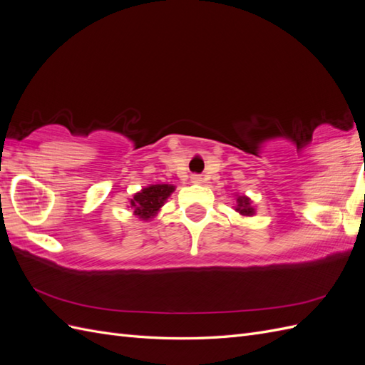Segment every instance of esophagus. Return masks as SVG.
Here are the masks:
<instances>
[{"mask_svg":"<svg viewBox=\"0 0 365 365\" xmlns=\"http://www.w3.org/2000/svg\"><path fill=\"white\" fill-rule=\"evenodd\" d=\"M192 181H193L195 184H201V182H202V176H201V175H193V176H192Z\"/></svg>","mask_w":365,"mask_h":365,"instance_id":"1","label":"esophagus"}]
</instances>
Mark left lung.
I'll return each instance as SVG.
<instances>
[{"mask_svg":"<svg viewBox=\"0 0 365 365\" xmlns=\"http://www.w3.org/2000/svg\"><path fill=\"white\" fill-rule=\"evenodd\" d=\"M236 210H237L240 215H244V216H252L254 215V208L251 207L250 200H248V197H245V196L237 197V207H236Z\"/></svg>","mask_w":365,"mask_h":365,"instance_id":"left-lung-1","label":"left lung"}]
</instances>
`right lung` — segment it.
Returning <instances> with one entry per match:
<instances>
[{"mask_svg": "<svg viewBox=\"0 0 365 365\" xmlns=\"http://www.w3.org/2000/svg\"><path fill=\"white\" fill-rule=\"evenodd\" d=\"M175 190L173 185L169 184H157L150 185L148 189H143L140 193L134 195V200H130V207H134V213L143 220L155 216L164 201Z\"/></svg>", "mask_w": 365, "mask_h": 365, "instance_id": "right-lung-1", "label": "right lung"}]
</instances>
